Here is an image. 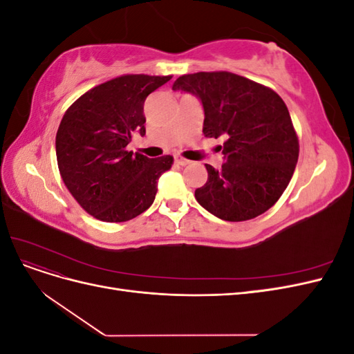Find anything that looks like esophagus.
<instances>
[{
    "mask_svg": "<svg viewBox=\"0 0 354 354\" xmlns=\"http://www.w3.org/2000/svg\"><path fill=\"white\" fill-rule=\"evenodd\" d=\"M174 160H176L177 165H181V167H185V165H189V164H190L189 159H186V158H183V156H180V155H176V156H174Z\"/></svg>",
    "mask_w": 354,
    "mask_h": 354,
    "instance_id": "esophagus-1",
    "label": "esophagus"
}]
</instances>
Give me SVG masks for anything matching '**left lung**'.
<instances>
[{
	"mask_svg": "<svg viewBox=\"0 0 354 354\" xmlns=\"http://www.w3.org/2000/svg\"><path fill=\"white\" fill-rule=\"evenodd\" d=\"M173 90L202 102V133L223 137L220 169L205 164L208 180L195 190L201 205L226 221H246L272 208L291 181L298 137L285 102L272 88L241 75L198 72L181 75Z\"/></svg>",
	"mask_w": 354,
	"mask_h": 354,
	"instance_id": "1",
	"label": "left lung"
}]
</instances>
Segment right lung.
Segmentation results:
<instances>
[{
  "label": "right lung",
  "instance_id": "add662e5",
  "mask_svg": "<svg viewBox=\"0 0 354 354\" xmlns=\"http://www.w3.org/2000/svg\"><path fill=\"white\" fill-rule=\"evenodd\" d=\"M169 80L122 75L82 94L63 115L56 136L60 176L94 218L128 221L153 203L158 178L173 156L151 159L125 147L134 133L146 134L145 100Z\"/></svg>",
  "mask_w": 354,
  "mask_h": 354
}]
</instances>
